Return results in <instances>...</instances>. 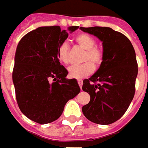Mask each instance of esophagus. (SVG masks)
Here are the masks:
<instances>
[{
	"label": "esophagus",
	"mask_w": 148,
	"mask_h": 148,
	"mask_svg": "<svg viewBox=\"0 0 148 148\" xmlns=\"http://www.w3.org/2000/svg\"><path fill=\"white\" fill-rule=\"evenodd\" d=\"M77 82H78V84H79L80 87L82 88V85H83V81H82V80H78V81H77Z\"/></svg>",
	"instance_id": "esophagus-1"
}]
</instances>
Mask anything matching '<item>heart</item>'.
<instances>
[{
	"label": "heart",
	"mask_w": 148,
	"mask_h": 148,
	"mask_svg": "<svg viewBox=\"0 0 148 148\" xmlns=\"http://www.w3.org/2000/svg\"><path fill=\"white\" fill-rule=\"evenodd\" d=\"M77 44L85 50L83 56L84 63L81 65L71 66L68 68L69 77L74 79H82L90 75L95 67H99L105 58V53L102 48L95 45V39L87 34H80L75 38ZM70 48L66 42L59 45L58 49V60L63 64H68L70 62ZM89 60V62H86Z\"/></svg>",
	"instance_id": "obj_1"
}]
</instances>
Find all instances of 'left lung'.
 <instances>
[{
    "mask_svg": "<svg viewBox=\"0 0 148 148\" xmlns=\"http://www.w3.org/2000/svg\"><path fill=\"white\" fill-rule=\"evenodd\" d=\"M102 42L105 58L93 76L83 81L82 90L90 96L82 107L90 121L106 125L119 120L127 111L135 94L138 76L136 53L125 35L109 27H80Z\"/></svg>",
    "mask_w": 148,
    "mask_h": 148,
    "instance_id": "8db88e82",
    "label": "left lung"
}]
</instances>
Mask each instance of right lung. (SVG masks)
Here are the masks:
<instances>
[{
  "label": "right lung",
  "mask_w": 148,
  "mask_h": 148,
  "mask_svg": "<svg viewBox=\"0 0 148 148\" xmlns=\"http://www.w3.org/2000/svg\"><path fill=\"white\" fill-rule=\"evenodd\" d=\"M78 26H71L72 33ZM68 32L59 26H43L25 34L18 43L12 79L21 112L34 122L45 124L57 120L64 106L81 89L76 79L58 58L59 45Z\"/></svg>",
  "instance_id": "obj_1"
}]
</instances>
